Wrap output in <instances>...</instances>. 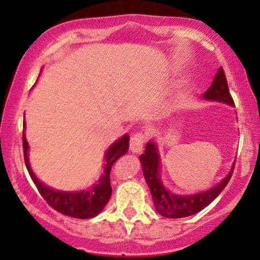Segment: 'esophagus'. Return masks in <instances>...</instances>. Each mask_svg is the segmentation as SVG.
Returning <instances> with one entry per match:
<instances>
[{
  "mask_svg": "<svg viewBox=\"0 0 260 260\" xmlns=\"http://www.w3.org/2000/svg\"><path fill=\"white\" fill-rule=\"evenodd\" d=\"M146 142H147V135H146V133H143V132L135 133V135L131 137V143H129L131 151L138 153V152L142 151L143 145H145Z\"/></svg>",
  "mask_w": 260,
  "mask_h": 260,
  "instance_id": "esophagus-1",
  "label": "esophagus"
}]
</instances>
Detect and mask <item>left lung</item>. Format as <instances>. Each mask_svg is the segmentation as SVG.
Here are the masks:
<instances>
[{"label":"left lung","instance_id":"1","mask_svg":"<svg viewBox=\"0 0 260 260\" xmlns=\"http://www.w3.org/2000/svg\"><path fill=\"white\" fill-rule=\"evenodd\" d=\"M204 98L234 106V101H233V96L229 91L228 80L222 68H220L219 72L216 73L210 88L204 93ZM140 159L142 162L143 175H145L149 191L152 193L154 208L158 214H161L165 217H170V219L191 216V215L198 214L199 211L205 209L224 190L229 180L232 179L235 166V165H233V169L229 172V175L211 190L190 196H177L169 192L159 180V158L156 145L153 142L147 143L145 147V153L141 154Z\"/></svg>","mask_w":260,"mask_h":260}]
</instances>
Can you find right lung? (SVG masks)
<instances>
[{"label":"right lung","mask_w":260,"mask_h":260,"mask_svg":"<svg viewBox=\"0 0 260 260\" xmlns=\"http://www.w3.org/2000/svg\"><path fill=\"white\" fill-rule=\"evenodd\" d=\"M25 128V124H23ZM22 146H23V157H25V164L27 167V171L30 174L34 183L38 187L39 192L43 196L44 200L55 209L56 211L61 212L62 215H67L70 217H77V219H89L98 215L104 209L107 203L109 201L112 195L111 187V169L113 164L119 157H122L128 151L129 146V136H123L120 140L113 143L106 153V171L104 176L99 180L94 187L89 188L88 191H81V192H62V191H55L48 187L44 183L36 179L34 172L31 171L30 164L27 159V141L25 138V132H22Z\"/></svg>","instance_id":"add662e5"}]
</instances>
